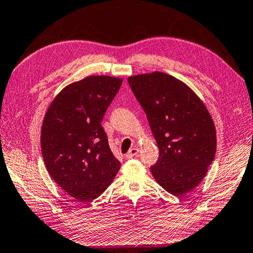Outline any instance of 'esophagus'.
<instances>
[{
    "mask_svg": "<svg viewBox=\"0 0 253 253\" xmlns=\"http://www.w3.org/2000/svg\"><path fill=\"white\" fill-rule=\"evenodd\" d=\"M138 154H139V149L138 148H132V149L129 150V153L126 155V157L127 159H130V158H133L135 156H138Z\"/></svg>",
    "mask_w": 253,
    "mask_h": 253,
    "instance_id": "obj_1",
    "label": "esophagus"
}]
</instances>
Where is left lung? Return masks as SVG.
Segmentation results:
<instances>
[{
  "label": "left lung",
  "mask_w": 253,
  "mask_h": 253,
  "mask_svg": "<svg viewBox=\"0 0 253 253\" xmlns=\"http://www.w3.org/2000/svg\"><path fill=\"white\" fill-rule=\"evenodd\" d=\"M127 81L159 148L150 167L155 180L176 197L191 191L216 154V127L207 107L188 84L167 73H142Z\"/></svg>",
  "instance_id": "8db88e82"
}]
</instances>
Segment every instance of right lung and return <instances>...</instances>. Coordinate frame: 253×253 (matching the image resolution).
<instances>
[{"label": "right lung", "instance_id": "add662e5", "mask_svg": "<svg viewBox=\"0 0 253 253\" xmlns=\"http://www.w3.org/2000/svg\"><path fill=\"white\" fill-rule=\"evenodd\" d=\"M122 81L89 76L70 84L52 100L42 120L41 146L46 169L77 200L99 197L121 166L100 123Z\"/></svg>", "mask_w": 253, "mask_h": 253}]
</instances>
